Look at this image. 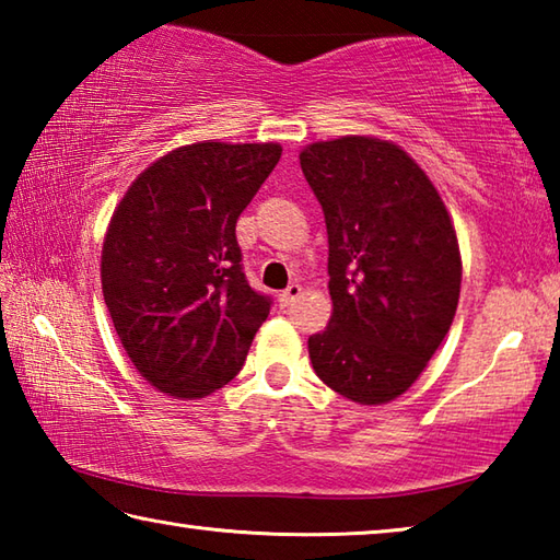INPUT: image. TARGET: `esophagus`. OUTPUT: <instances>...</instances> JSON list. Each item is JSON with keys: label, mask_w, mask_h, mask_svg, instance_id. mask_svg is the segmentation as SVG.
Returning <instances> with one entry per match:
<instances>
[{"label": "esophagus", "mask_w": 560, "mask_h": 560, "mask_svg": "<svg viewBox=\"0 0 560 560\" xmlns=\"http://www.w3.org/2000/svg\"><path fill=\"white\" fill-rule=\"evenodd\" d=\"M299 296H301L299 283H289V287L279 293V303H281V306H291V303L296 301Z\"/></svg>", "instance_id": "34e87169"}]
</instances>
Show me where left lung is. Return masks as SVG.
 <instances>
[{"mask_svg":"<svg viewBox=\"0 0 560 560\" xmlns=\"http://www.w3.org/2000/svg\"><path fill=\"white\" fill-rule=\"evenodd\" d=\"M326 217L334 316L308 338L316 375L360 405L395 400L447 336L462 259L447 207L412 158L377 138L301 153Z\"/></svg>","mask_w":560,"mask_h":560,"instance_id":"1","label":"left lung"}]
</instances>
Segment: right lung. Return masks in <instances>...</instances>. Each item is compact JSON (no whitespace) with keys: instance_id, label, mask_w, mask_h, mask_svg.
Wrapping results in <instances>:
<instances>
[{"instance_id":"right-lung-1","label":"right lung","mask_w":560,"mask_h":560,"mask_svg":"<svg viewBox=\"0 0 560 560\" xmlns=\"http://www.w3.org/2000/svg\"><path fill=\"white\" fill-rule=\"evenodd\" d=\"M279 158L277 143L177 148L113 214L103 299L132 365L160 393L220 390L267 320L271 296L246 281L236 220Z\"/></svg>"}]
</instances>
